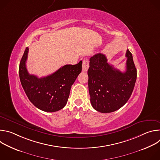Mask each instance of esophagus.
I'll return each mask as SVG.
<instances>
[{"instance_id":"34e87169","label":"esophagus","mask_w":160,"mask_h":160,"mask_svg":"<svg viewBox=\"0 0 160 160\" xmlns=\"http://www.w3.org/2000/svg\"><path fill=\"white\" fill-rule=\"evenodd\" d=\"M89 68V62L87 59L83 60L82 63V71L83 72H87Z\"/></svg>"}]
</instances>
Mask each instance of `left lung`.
Masks as SVG:
<instances>
[{
  "label": "left lung",
  "instance_id": "1",
  "mask_svg": "<svg viewBox=\"0 0 160 160\" xmlns=\"http://www.w3.org/2000/svg\"><path fill=\"white\" fill-rule=\"evenodd\" d=\"M126 71L121 72L98 53L90 58L88 90L90 102L101 112H111L122 108L132 95L137 79V70L132 53L127 50Z\"/></svg>",
  "mask_w": 160,
  "mask_h": 160
}]
</instances>
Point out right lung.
I'll return each instance as SVG.
<instances>
[{
    "instance_id": "right-lung-1",
    "label": "right lung",
    "mask_w": 160,
    "mask_h": 160,
    "mask_svg": "<svg viewBox=\"0 0 160 160\" xmlns=\"http://www.w3.org/2000/svg\"><path fill=\"white\" fill-rule=\"evenodd\" d=\"M28 53L27 48L19 67L21 83L28 98L43 111L55 112L62 109L69 98L72 85L82 72V61L75 65H64L49 76L38 78L27 71Z\"/></svg>"
}]
</instances>
